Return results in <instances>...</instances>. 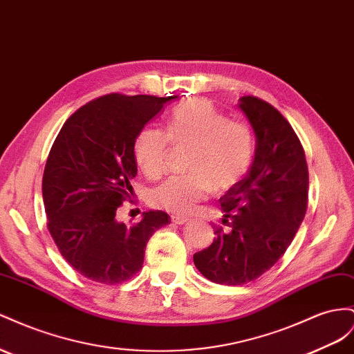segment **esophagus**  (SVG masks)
Returning a JSON list of instances; mask_svg holds the SVG:
<instances>
[{
	"instance_id": "obj_1",
	"label": "esophagus",
	"mask_w": 354,
	"mask_h": 354,
	"mask_svg": "<svg viewBox=\"0 0 354 354\" xmlns=\"http://www.w3.org/2000/svg\"><path fill=\"white\" fill-rule=\"evenodd\" d=\"M171 222L176 223V225H185V223H187V218L181 217V216H173V217H171Z\"/></svg>"
}]
</instances>
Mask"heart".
Masks as SVG:
<instances>
[{"instance_id": "obj_1", "label": "heart", "mask_w": 354, "mask_h": 354, "mask_svg": "<svg viewBox=\"0 0 354 354\" xmlns=\"http://www.w3.org/2000/svg\"><path fill=\"white\" fill-rule=\"evenodd\" d=\"M169 140L190 146L187 176L167 180L150 192L153 207L189 216L212 190L235 187L248 173L254 155V136L244 122L227 120L207 100H189L169 114L167 132L147 127L133 141V159L141 173L158 178L165 171Z\"/></svg>"}]
</instances>
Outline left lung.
<instances>
[{
    "instance_id": "8db88e82",
    "label": "left lung",
    "mask_w": 354,
    "mask_h": 354,
    "mask_svg": "<svg viewBox=\"0 0 354 354\" xmlns=\"http://www.w3.org/2000/svg\"><path fill=\"white\" fill-rule=\"evenodd\" d=\"M256 136L247 176L221 198L222 225L212 245L194 254L205 279L238 286L256 280L288 250L308 205V167L290 123L266 101L240 98Z\"/></svg>"
}]
</instances>
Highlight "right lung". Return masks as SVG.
Here are the masks:
<instances>
[{
    "mask_svg": "<svg viewBox=\"0 0 354 354\" xmlns=\"http://www.w3.org/2000/svg\"><path fill=\"white\" fill-rule=\"evenodd\" d=\"M173 97L110 93L66 119L47 158L43 203L47 229L64 259L86 279L120 284L145 262L146 244L171 217L156 209L128 226L118 208L137 176L133 141Z\"/></svg>",
    "mask_w": 354,
    "mask_h": 354,
    "instance_id": "obj_1",
    "label": "right lung"
}]
</instances>
